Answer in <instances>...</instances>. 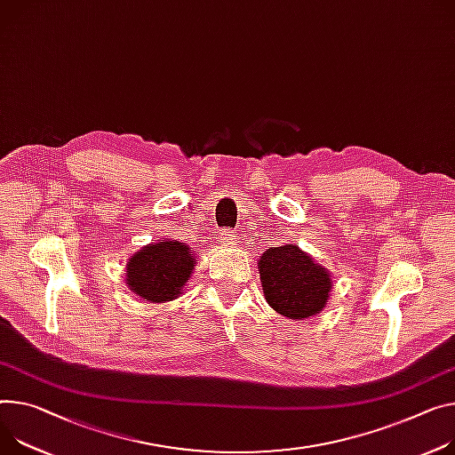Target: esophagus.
Masks as SVG:
<instances>
[{"label":"esophagus","mask_w":455,"mask_h":455,"mask_svg":"<svg viewBox=\"0 0 455 455\" xmlns=\"http://www.w3.org/2000/svg\"><path fill=\"white\" fill-rule=\"evenodd\" d=\"M220 240H222L224 243H233V242H235V231H233V229H224V231L220 233Z\"/></svg>","instance_id":"1"}]
</instances>
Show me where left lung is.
I'll return each mask as SVG.
<instances>
[{
    "label": "left lung",
    "instance_id": "8db88e82",
    "mask_svg": "<svg viewBox=\"0 0 455 455\" xmlns=\"http://www.w3.org/2000/svg\"><path fill=\"white\" fill-rule=\"evenodd\" d=\"M259 271L267 304L284 317H311L328 302V271L293 243L264 251Z\"/></svg>",
    "mask_w": 455,
    "mask_h": 455
}]
</instances>
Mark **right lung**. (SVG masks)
<instances>
[{"instance_id":"add662e5","label":"right lung","mask_w":455,"mask_h":455,"mask_svg":"<svg viewBox=\"0 0 455 455\" xmlns=\"http://www.w3.org/2000/svg\"><path fill=\"white\" fill-rule=\"evenodd\" d=\"M195 266L193 250L182 242H158L140 250L127 264L125 284L149 302L179 297Z\"/></svg>"}]
</instances>
